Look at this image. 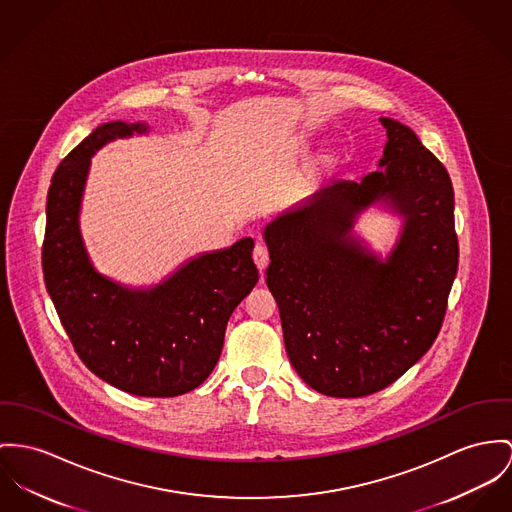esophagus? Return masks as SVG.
Listing matches in <instances>:
<instances>
[{
  "instance_id": "34e87169",
  "label": "esophagus",
  "mask_w": 512,
  "mask_h": 512,
  "mask_svg": "<svg viewBox=\"0 0 512 512\" xmlns=\"http://www.w3.org/2000/svg\"><path fill=\"white\" fill-rule=\"evenodd\" d=\"M253 261H255V265H257V269H259L261 273L267 269V265H269V249H267V245H263V243H257V245H255V249H253Z\"/></svg>"
}]
</instances>
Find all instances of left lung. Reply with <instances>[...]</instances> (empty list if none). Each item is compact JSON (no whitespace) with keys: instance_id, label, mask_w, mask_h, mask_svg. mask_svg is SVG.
<instances>
[{"instance_id":"1","label":"left lung","mask_w":512,"mask_h":512,"mask_svg":"<svg viewBox=\"0 0 512 512\" xmlns=\"http://www.w3.org/2000/svg\"><path fill=\"white\" fill-rule=\"evenodd\" d=\"M380 171L333 181L265 228L267 286L294 370L331 397L376 394L433 347L458 271L454 189L446 167L392 118ZM384 199L406 218L386 262L350 236Z\"/></svg>"}]
</instances>
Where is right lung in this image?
Instances as JSON below:
<instances>
[{
	"label": "right lung",
	"mask_w": 512,
	"mask_h": 512,
	"mask_svg": "<svg viewBox=\"0 0 512 512\" xmlns=\"http://www.w3.org/2000/svg\"><path fill=\"white\" fill-rule=\"evenodd\" d=\"M146 128L107 122L60 161L46 198L42 273L76 353L95 376L126 394L175 397L210 376L228 319L259 273L251 237L200 255L148 290L124 288L93 269L78 222L89 158Z\"/></svg>",
	"instance_id": "right-lung-1"
}]
</instances>
